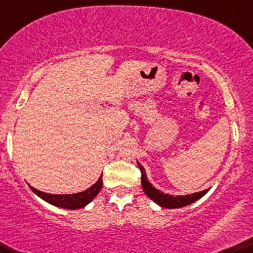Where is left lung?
<instances>
[{"instance_id": "left-lung-1", "label": "left lung", "mask_w": 253, "mask_h": 253, "mask_svg": "<svg viewBox=\"0 0 253 253\" xmlns=\"http://www.w3.org/2000/svg\"><path fill=\"white\" fill-rule=\"evenodd\" d=\"M137 166H139L140 170H141V185L142 189H144L145 194L152 200L153 202H156L158 206L163 208H169V210H174V208H181L185 207V206H189L194 202H196L197 200L201 199L202 196H205L206 194L208 192V190H204V191L200 192H195V194H190V195H185V196H173V195H168L165 194L161 190L156 189L155 186H152V184L147 180V175H146V170L145 168L139 163L137 161Z\"/></svg>"}]
</instances>
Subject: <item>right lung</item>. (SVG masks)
Segmentation results:
<instances>
[{
    "mask_svg": "<svg viewBox=\"0 0 253 253\" xmlns=\"http://www.w3.org/2000/svg\"><path fill=\"white\" fill-rule=\"evenodd\" d=\"M101 187H102V175L98 178V180L92 186H90L85 191L77 192V194L53 195L47 194V192H42L40 190H36L33 186H30V189L34 194L38 195L43 201L56 206V207L66 208V210H79V208L85 207V206L90 204L97 196L98 192L101 191Z\"/></svg>",
    "mask_w": 253,
    "mask_h": 253,
    "instance_id": "obj_1",
    "label": "right lung"
}]
</instances>
